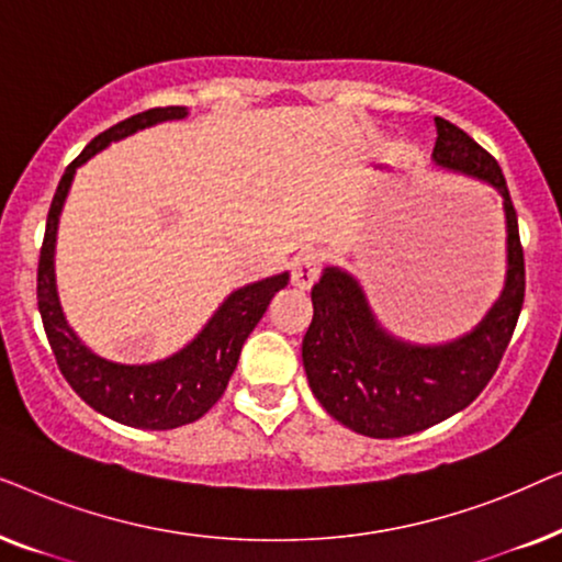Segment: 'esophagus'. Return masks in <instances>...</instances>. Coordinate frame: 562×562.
Listing matches in <instances>:
<instances>
[{
  "instance_id": "34e87169",
  "label": "esophagus",
  "mask_w": 562,
  "mask_h": 562,
  "mask_svg": "<svg viewBox=\"0 0 562 562\" xmlns=\"http://www.w3.org/2000/svg\"><path fill=\"white\" fill-rule=\"evenodd\" d=\"M317 276H319V258H317V252H312V250L302 252V256L294 260V268H291V283H294L296 289L306 291V289L314 286Z\"/></svg>"
}]
</instances>
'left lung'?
Masks as SVG:
<instances>
[{"label": "left lung", "instance_id": "left-lung-1", "mask_svg": "<svg viewBox=\"0 0 562 562\" xmlns=\"http://www.w3.org/2000/svg\"><path fill=\"white\" fill-rule=\"evenodd\" d=\"M432 164L486 183L504 199V289L471 333L422 345L389 333L356 276L337 266L312 289L314 317L302 342L312 394L352 432L391 440L465 409L496 373L525 302V256L502 168L473 137L435 117Z\"/></svg>", "mask_w": 562, "mask_h": 562}]
</instances>
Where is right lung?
Masks as SVG:
<instances>
[{
	"label": "right lung",
	"mask_w": 562,
	"mask_h": 562,
	"mask_svg": "<svg viewBox=\"0 0 562 562\" xmlns=\"http://www.w3.org/2000/svg\"><path fill=\"white\" fill-rule=\"evenodd\" d=\"M183 117H189L187 106H156V110L122 120L97 135L81 156L66 168L64 179L58 183L48 222H45L41 263H37V310H41L45 335H48L50 350L64 379L91 409L120 422V425L137 429H173L204 417L225 394L243 342L256 329L271 299L289 283V273L283 271L235 289L217 306L210 322L199 329L194 340L156 363L130 366L106 360L97 356L87 342H81V337L68 325L56 286V235L76 171L99 150L110 148L112 143L125 140V137L140 133L145 127L160 125V122Z\"/></svg>",
	"instance_id": "1"
}]
</instances>
